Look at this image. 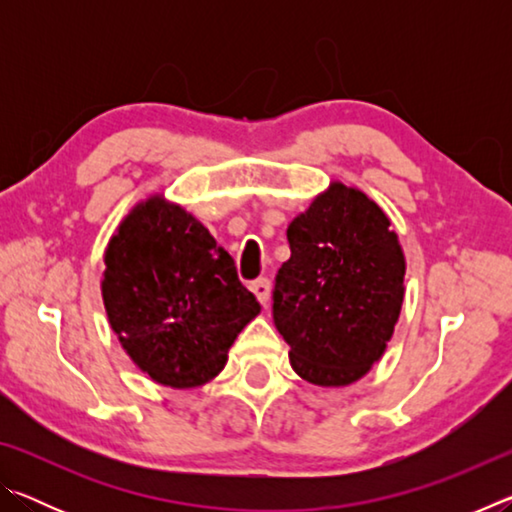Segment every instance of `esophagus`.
I'll return each instance as SVG.
<instances>
[{"label":"esophagus","mask_w":512,"mask_h":512,"mask_svg":"<svg viewBox=\"0 0 512 512\" xmlns=\"http://www.w3.org/2000/svg\"><path fill=\"white\" fill-rule=\"evenodd\" d=\"M250 291L255 293L257 300L262 302V305H266L268 298H271V282H268L266 277H259V280H255L253 284H250Z\"/></svg>","instance_id":"34e87169"}]
</instances>
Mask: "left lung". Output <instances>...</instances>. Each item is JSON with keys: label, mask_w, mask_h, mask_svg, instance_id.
Returning a JSON list of instances; mask_svg holds the SVG:
<instances>
[{"label": "left lung", "mask_w": 512, "mask_h": 512, "mask_svg": "<svg viewBox=\"0 0 512 512\" xmlns=\"http://www.w3.org/2000/svg\"><path fill=\"white\" fill-rule=\"evenodd\" d=\"M291 257L275 277L273 320L296 375L350 386L384 357L404 302L406 259L386 212L332 180L289 223Z\"/></svg>", "instance_id": "left-lung-1"}]
</instances>
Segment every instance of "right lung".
Returning <instances> with one entry per match:
<instances>
[{
	"label": "right lung",
	"instance_id": "obj_1",
	"mask_svg": "<svg viewBox=\"0 0 512 512\" xmlns=\"http://www.w3.org/2000/svg\"><path fill=\"white\" fill-rule=\"evenodd\" d=\"M103 264L101 298L112 332L135 366L167 388L212 381L241 329L262 311L228 250L164 194L128 210Z\"/></svg>",
	"mask_w": 512,
	"mask_h": 512
}]
</instances>
